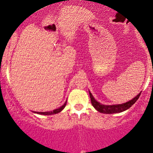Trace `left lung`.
<instances>
[{"label": "left lung", "instance_id": "8db88e82", "mask_svg": "<svg viewBox=\"0 0 153 153\" xmlns=\"http://www.w3.org/2000/svg\"><path fill=\"white\" fill-rule=\"evenodd\" d=\"M141 92L138 94L136 97H135L133 100L128 101V102H125L123 104H119V105H102L100 102H98L97 101H96L94 100V98L93 97L92 94L90 93L89 91V96L90 99H91V102L92 105L94 106V108L96 110L98 111L99 112L102 114H116V113H120V112H123L124 111L127 110L129 108H131L135 102H136L139 97H140Z\"/></svg>", "mask_w": 153, "mask_h": 153}]
</instances>
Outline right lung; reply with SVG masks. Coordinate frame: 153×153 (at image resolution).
Instances as JSON below:
<instances>
[{"label":"right lung","mask_w":153,"mask_h":153,"mask_svg":"<svg viewBox=\"0 0 153 153\" xmlns=\"http://www.w3.org/2000/svg\"><path fill=\"white\" fill-rule=\"evenodd\" d=\"M66 105H67V101H66L65 103H64L63 105L61 106V107L59 108L55 109V110L52 111H48V112H35V113H37V114H44V115L55 114H58V113H59V112H60V111H62L64 109V108L66 106Z\"/></svg>","instance_id":"add662e5"}]
</instances>
